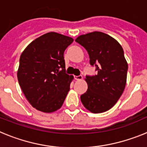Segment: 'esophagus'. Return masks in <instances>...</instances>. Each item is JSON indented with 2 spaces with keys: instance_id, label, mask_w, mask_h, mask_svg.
<instances>
[{
  "instance_id": "34e87169",
  "label": "esophagus",
  "mask_w": 147,
  "mask_h": 147,
  "mask_svg": "<svg viewBox=\"0 0 147 147\" xmlns=\"http://www.w3.org/2000/svg\"><path fill=\"white\" fill-rule=\"evenodd\" d=\"M74 79L76 80H77V81H80V80H82V75H80V76H74Z\"/></svg>"
}]
</instances>
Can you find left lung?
Masks as SVG:
<instances>
[{
    "label": "left lung",
    "instance_id": "left-lung-1",
    "mask_svg": "<svg viewBox=\"0 0 147 147\" xmlns=\"http://www.w3.org/2000/svg\"><path fill=\"white\" fill-rule=\"evenodd\" d=\"M75 41L86 49L90 64L96 66L98 72L85 79L88 90L80 97L82 103L93 113L107 111L118 102L127 83L128 64L124 50L115 39L101 32L80 35Z\"/></svg>",
    "mask_w": 147,
    "mask_h": 147
}]
</instances>
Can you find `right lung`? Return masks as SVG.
Returning a JSON list of instances; mask_svg holds the SVG:
<instances>
[{
	"instance_id": "1",
	"label": "right lung",
	"mask_w": 147,
	"mask_h": 147,
	"mask_svg": "<svg viewBox=\"0 0 147 147\" xmlns=\"http://www.w3.org/2000/svg\"><path fill=\"white\" fill-rule=\"evenodd\" d=\"M72 37L49 32L27 45L20 57L18 80L32 107L53 113L63 105L74 80L65 74L64 51Z\"/></svg>"
}]
</instances>
